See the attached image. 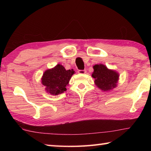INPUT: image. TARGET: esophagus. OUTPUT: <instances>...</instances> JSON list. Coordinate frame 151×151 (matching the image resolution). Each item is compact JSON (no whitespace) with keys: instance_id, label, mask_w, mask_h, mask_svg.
Returning a JSON list of instances; mask_svg holds the SVG:
<instances>
[{"instance_id":"34e87169","label":"esophagus","mask_w":151,"mask_h":151,"mask_svg":"<svg viewBox=\"0 0 151 151\" xmlns=\"http://www.w3.org/2000/svg\"><path fill=\"white\" fill-rule=\"evenodd\" d=\"M78 73H80V74H85V73H86V70H79Z\"/></svg>"}]
</instances>
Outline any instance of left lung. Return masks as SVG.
I'll list each match as a JSON object with an SVG mask.
<instances>
[{"mask_svg":"<svg viewBox=\"0 0 151 151\" xmlns=\"http://www.w3.org/2000/svg\"><path fill=\"white\" fill-rule=\"evenodd\" d=\"M93 67L94 71L91 76L95 78V84L99 89L107 91L116 87L119 77L117 72L108 69L103 64H97Z\"/></svg>","mask_w":151,"mask_h":151,"instance_id":"obj_1","label":"left lung"}]
</instances>
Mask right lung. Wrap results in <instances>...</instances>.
<instances>
[{
  "label": "right lung",
  "instance_id": "add662e5",
  "mask_svg": "<svg viewBox=\"0 0 151 151\" xmlns=\"http://www.w3.org/2000/svg\"><path fill=\"white\" fill-rule=\"evenodd\" d=\"M75 73L73 69L66 70L63 65L58 64L52 69L44 72L41 83L45 87V90L50 95H57L67 90L66 86L72 75Z\"/></svg>",
  "mask_w": 151,
  "mask_h": 151
}]
</instances>
